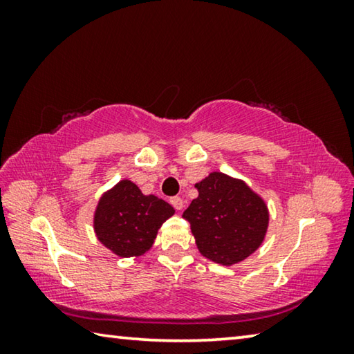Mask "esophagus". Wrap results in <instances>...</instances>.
<instances>
[{
    "label": "esophagus",
    "instance_id": "34e87169",
    "mask_svg": "<svg viewBox=\"0 0 354 354\" xmlns=\"http://www.w3.org/2000/svg\"><path fill=\"white\" fill-rule=\"evenodd\" d=\"M170 203H171V206L176 209V211H181V209L184 207V203H183L181 198H179V196H173V198L170 200Z\"/></svg>",
    "mask_w": 354,
    "mask_h": 354
}]
</instances>
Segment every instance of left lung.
I'll return each mask as SVG.
<instances>
[{
	"label": "left lung",
	"mask_w": 354,
	"mask_h": 354,
	"mask_svg": "<svg viewBox=\"0 0 354 354\" xmlns=\"http://www.w3.org/2000/svg\"><path fill=\"white\" fill-rule=\"evenodd\" d=\"M195 187L198 196L183 217L190 223L201 256L230 267L253 254L270 221L266 200L243 179L221 171L209 173Z\"/></svg>",
	"instance_id": "left-lung-1"
}]
</instances>
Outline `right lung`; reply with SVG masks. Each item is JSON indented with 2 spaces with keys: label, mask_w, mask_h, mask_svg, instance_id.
<instances>
[{
  "label": "right lung",
  "mask_w": 354,
  "mask_h": 354,
  "mask_svg": "<svg viewBox=\"0 0 354 354\" xmlns=\"http://www.w3.org/2000/svg\"><path fill=\"white\" fill-rule=\"evenodd\" d=\"M175 214L169 203L145 195L129 179L106 190L93 212L98 241L118 257H139L153 247L164 221Z\"/></svg>",
  "instance_id": "right-lung-1"
}]
</instances>
